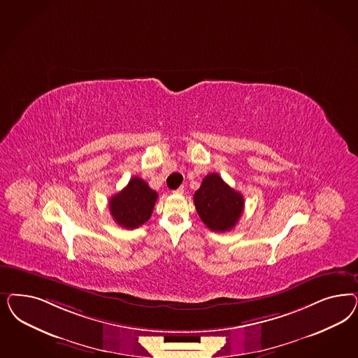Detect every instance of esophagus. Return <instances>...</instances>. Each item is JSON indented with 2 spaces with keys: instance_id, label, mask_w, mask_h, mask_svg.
<instances>
[{
  "instance_id": "34e87169",
  "label": "esophagus",
  "mask_w": 358,
  "mask_h": 358,
  "mask_svg": "<svg viewBox=\"0 0 358 358\" xmlns=\"http://www.w3.org/2000/svg\"><path fill=\"white\" fill-rule=\"evenodd\" d=\"M183 192H185V187H183V185H182V187H179L178 189H175V191H173V194H178V195H182Z\"/></svg>"
}]
</instances>
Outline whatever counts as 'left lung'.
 I'll return each mask as SVG.
<instances>
[{"label":"left lung","instance_id":"8db88e82","mask_svg":"<svg viewBox=\"0 0 358 358\" xmlns=\"http://www.w3.org/2000/svg\"><path fill=\"white\" fill-rule=\"evenodd\" d=\"M197 213L210 231H231L243 212V196L219 173H208L194 195Z\"/></svg>","mask_w":358,"mask_h":358}]
</instances>
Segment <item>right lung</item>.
I'll return each instance as SVG.
<instances>
[{"instance_id":"right-lung-1","label":"right lung","mask_w":358,"mask_h":358,"mask_svg":"<svg viewBox=\"0 0 358 358\" xmlns=\"http://www.w3.org/2000/svg\"><path fill=\"white\" fill-rule=\"evenodd\" d=\"M158 194L138 176L109 200V210L115 222L127 229H136L150 219Z\"/></svg>"}]
</instances>
